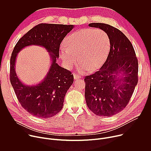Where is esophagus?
I'll use <instances>...</instances> for the list:
<instances>
[{
    "label": "esophagus",
    "mask_w": 151,
    "mask_h": 151,
    "mask_svg": "<svg viewBox=\"0 0 151 151\" xmlns=\"http://www.w3.org/2000/svg\"><path fill=\"white\" fill-rule=\"evenodd\" d=\"M73 77H74L75 79H80L81 78V76L79 75L76 74V73L73 74Z\"/></svg>",
    "instance_id": "1"
}]
</instances>
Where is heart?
<instances>
[{
	"instance_id": "b5f03b06",
	"label": "heart",
	"mask_w": 151,
	"mask_h": 151,
	"mask_svg": "<svg viewBox=\"0 0 151 151\" xmlns=\"http://www.w3.org/2000/svg\"><path fill=\"white\" fill-rule=\"evenodd\" d=\"M65 46L60 50V57L68 68H72L78 61L82 63L81 72L100 68L109 55L111 40L104 30L100 29H83L67 37Z\"/></svg>"
}]
</instances>
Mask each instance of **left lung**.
<instances>
[{
  "mask_svg": "<svg viewBox=\"0 0 151 151\" xmlns=\"http://www.w3.org/2000/svg\"><path fill=\"white\" fill-rule=\"evenodd\" d=\"M108 34L110 51L100 70L85 76V97L88 108L100 116H111L122 111L130 101L138 82V61L131 42L118 29L93 23Z\"/></svg>",
  "mask_w": 151,
  "mask_h": 151,
  "instance_id": "obj_1",
  "label": "left lung"
}]
</instances>
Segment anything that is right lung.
Returning <instances> with one entry per match:
<instances>
[{"label": "right lung", "instance_id": "add662e5", "mask_svg": "<svg viewBox=\"0 0 151 151\" xmlns=\"http://www.w3.org/2000/svg\"><path fill=\"white\" fill-rule=\"evenodd\" d=\"M74 27L73 25L39 24L20 38L10 59V81L21 106L34 116L47 119L63 108L65 95L73 82L70 71L56 63L61 42ZM40 46L50 53L52 64L47 75L35 86L24 84L15 72L17 53L26 46Z\"/></svg>", "mask_w": 151, "mask_h": 151}]
</instances>
